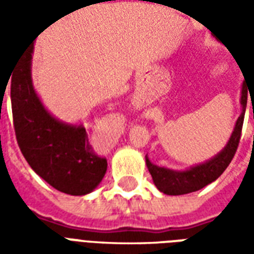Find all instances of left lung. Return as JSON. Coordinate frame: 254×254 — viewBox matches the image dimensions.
<instances>
[{
	"label": "left lung",
	"mask_w": 254,
	"mask_h": 254,
	"mask_svg": "<svg viewBox=\"0 0 254 254\" xmlns=\"http://www.w3.org/2000/svg\"><path fill=\"white\" fill-rule=\"evenodd\" d=\"M249 87H246L245 81L242 84V91H241V106H242V113L235 122V127L229 143L218 155H215L212 159L204 162L201 165L193 166L190 169L185 171H174L165 167L151 163V160L145 156V163L148 167L149 174L152 176L155 187L165 194L170 196H178V194H187L202 189L211 184L215 180H218L222 176L230 162L233 160L235 151L240 144L241 132H242V125H244V118H245L246 103H248V95H251V91L248 94Z\"/></svg>",
	"instance_id": "8db88e82"
}]
</instances>
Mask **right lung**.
Returning a JSON list of instances; mask_svg holds the SVG:
<instances>
[{
	"label": "right lung",
	"mask_w": 254,
	"mask_h": 254,
	"mask_svg": "<svg viewBox=\"0 0 254 254\" xmlns=\"http://www.w3.org/2000/svg\"><path fill=\"white\" fill-rule=\"evenodd\" d=\"M34 42L10 77V100L17 144L31 169L57 190L83 196L98 187L107 160L95 154L83 125L58 121L42 105L31 78ZM9 81V80H8Z\"/></svg>",
	"instance_id": "obj_1"
}]
</instances>
